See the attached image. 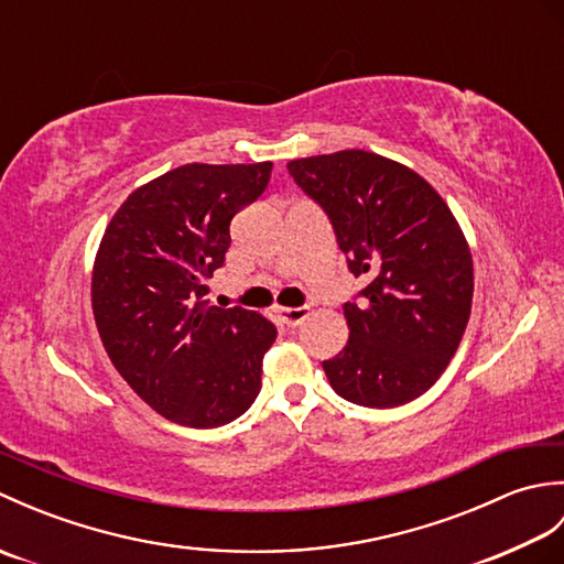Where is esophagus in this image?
I'll return each instance as SVG.
<instances>
[{
    "label": "esophagus",
    "instance_id": "obj_1",
    "mask_svg": "<svg viewBox=\"0 0 564 564\" xmlns=\"http://www.w3.org/2000/svg\"><path fill=\"white\" fill-rule=\"evenodd\" d=\"M275 317H279L285 327H297L303 325L310 315V307H275Z\"/></svg>",
    "mask_w": 564,
    "mask_h": 564
}]
</instances>
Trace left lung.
Returning <instances> with one entry per match:
<instances>
[{
    "mask_svg": "<svg viewBox=\"0 0 564 564\" xmlns=\"http://www.w3.org/2000/svg\"><path fill=\"white\" fill-rule=\"evenodd\" d=\"M295 184L327 210L354 275L349 341L322 364L329 386L364 406L416 400L458 351L473 305V254L458 220L424 176L368 150L289 162Z\"/></svg>",
    "mask_w": 564,
    "mask_h": 564,
    "instance_id": "1",
    "label": "left lung"
}]
</instances>
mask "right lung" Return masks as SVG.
<instances>
[{"instance_id":"add662e5","label":"right lung","mask_w":564,"mask_h":564,"mask_svg":"<svg viewBox=\"0 0 564 564\" xmlns=\"http://www.w3.org/2000/svg\"><path fill=\"white\" fill-rule=\"evenodd\" d=\"M271 162L184 164L130 194L106 225L91 269V310L111 364L174 424L213 429L261 390L273 322L206 301L230 220L257 200Z\"/></svg>"}]
</instances>
